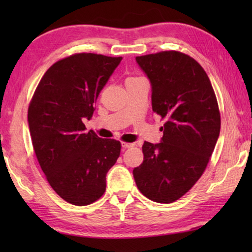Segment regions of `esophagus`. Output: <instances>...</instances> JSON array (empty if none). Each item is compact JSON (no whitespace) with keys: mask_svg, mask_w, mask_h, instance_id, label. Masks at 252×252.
<instances>
[{"mask_svg":"<svg viewBox=\"0 0 252 252\" xmlns=\"http://www.w3.org/2000/svg\"><path fill=\"white\" fill-rule=\"evenodd\" d=\"M134 147V143H129V142H122V148L127 149V148H132Z\"/></svg>","mask_w":252,"mask_h":252,"instance_id":"1","label":"esophagus"}]
</instances>
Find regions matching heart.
Instances as JSON below:
<instances>
[{
  "label": "heart",
  "instance_id": "heart-1",
  "mask_svg": "<svg viewBox=\"0 0 252 252\" xmlns=\"http://www.w3.org/2000/svg\"><path fill=\"white\" fill-rule=\"evenodd\" d=\"M139 79H142V78H139V76H129L126 80V82H129V81H135V80H139Z\"/></svg>",
  "mask_w": 252,
  "mask_h": 252
}]
</instances>
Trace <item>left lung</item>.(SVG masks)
Masks as SVG:
<instances>
[{
	"label": "left lung",
	"mask_w": 252,
	"mask_h": 252,
	"mask_svg": "<svg viewBox=\"0 0 252 252\" xmlns=\"http://www.w3.org/2000/svg\"><path fill=\"white\" fill-rule=\"evenodd\" d=\"M152 87V110L165 120L161 142H144L143 162L133 169L144 197L171 203L206 170L220 133L218 101L206 71L179 51L136 57Z\"/></svg>",
	"instance_id": "1"
}]
</instances>
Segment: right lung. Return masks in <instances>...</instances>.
<instances>
[{"instance_id":"right-lung-1","label":"right lung","mask_w":252,"mask_h":252,"mask_svg":"<svg viewBox=\"0 0 252 252\" xmlns=\"http://www.w3.org/2000/svg\"><path fill=\"white\" fill-rule=\"evenodd\" d=\"M122 58L75 53L42 76L30 102L32 144L52 189L66 202L88 206L105 192V177L121 151L120 141L85 132L94 103Z\"/></svg>"}]
</instances>
